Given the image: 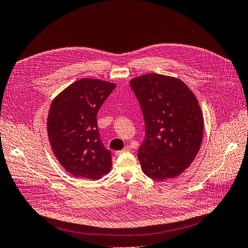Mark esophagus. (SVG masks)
<instances>
[{"instance_id":"obj_1","label":"esophagus","mask_w":248,"mask_h":248,"mask_svg":"<svg viewBox=\"0 0 248 248\" xmlns=\"http://www.w3.org/2000/svg\"><path fill=\"white\" fill-rule=\"evenodd\" d=\"M130 150H131L130 146H125V147H124L123 150H121V151H115V155L117 156V155L122 154V153H124V152H127V151H130Z\"/></svg>"}]
</instances>
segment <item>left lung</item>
<instances>
[{"label": "left lung", "instance_id": "left-lung-1", "mask_svg": "<svg viewBox=\"0 0 248 248\" xmlns=\"http://www.w3.org/2000/svg\"><path fill=\"white\" fill-rule=\"evenodd\" d=\"M145 121L138 158L146 176L163 181L187 170L200 149L203 115L198 100L180 78L147 73L132 78Z\"/></svg>", "mask_w": 248, "mask_h": 248}]
</instances>
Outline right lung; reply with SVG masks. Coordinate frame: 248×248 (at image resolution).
<instances>
[{
	"label": "right lung",
	"mask_w": 248,
	"mask_h": 248,
	"mask_svg": "<svg viewBox=\"0 0 248 248\" xmlns=\"http://www.w3.org/2000/svg\"><path fill=\"white\" fill-rule=\"evenodd\" d=\"M115 87L102 79L81 78L52 101L49 142L59 163L72 176L95 181L111 170V152L100 139L97 113Z\"/></svg>",
	"instance_id": "1"
}]
</instances>
